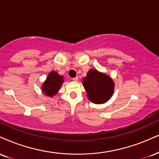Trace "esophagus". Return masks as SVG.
Listing matches in <instances>:
<instances>
[{
  "label": "esophagus",
  "mask_w": 159,
  "mask_h": 159,
  "mask_svg": "<svg viewBox=\"0 0 159 159\" xmlns=\"http://www.w3.org/2000/svg\"><path fill=\"white\" fill-rule=\"evenodd\" d=\"M78 77H75V78H72V81H78Z\"/></svg>",
  "instance_id": "1"
}]
</instances>
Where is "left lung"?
<instances>
[{"instance_id":"left-lung-1","label":"left lung","mask_w":159,"mask_h":159,"mask_svg":"<svg viewBox=\"0 0 159 159\" xmlns=\"http://www.w3.org/2000/svg\"><path fill=\"white\" fill-rule=\"evenodd\" d=\"M84 87L87 92V96L91 102L96 104H104L112 96L115 83L108 75L91 69L83 78Z\"/></svg>"}]
</instances>
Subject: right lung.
<instances>
[{"mask_svg":"<svg viewBox=\"0 0 159 159\" xmlns=\"http://www.w3.org/2000/svg\"><path fill=\"white\" fill-rule=\"evenodd\" d=\"M64 83V76L56 71H51L41 86L42 93L46 96L52 98L58 94L61 85Z\"/></svg>","mask_w":159,"mask_h":159,"instance_id":"add662e5","label":"right lung"}]
</instances>
